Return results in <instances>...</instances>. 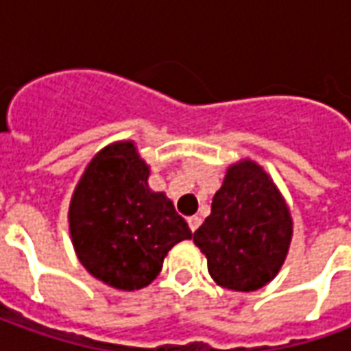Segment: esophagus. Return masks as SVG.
Segmentation results:
<instances>
[{
	"label": "esophagus",
	"instance_id": "esophagus-1",
	"mask_svg": "<svg viewBox=\"0 0 351 351\" xmlns=\"http://www.w3.org/2000/svg\"><path fill=\"white\" fill-rule=\"evenodd\" d=\"M188 226H190L191 231H195V229L201 226V218H199V216H190V218H188Z\"/></svg>",
	"mask_w": 351,
	"mask_h": 351
}]
</instances>
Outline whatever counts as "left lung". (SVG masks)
I'll return each mask as SVG.
<instances>
[{"instance_id":"left-lung-1","label":"left lung","mask_w":351,"mask_h":351,"mask_svg":"<svg viewBox=\"0 0 351 351\" xmlns=\"http://www.w3.org/2000/svg\"><path fill=\"white\" fill-rule=\"evenodd\" d=\"M291 235V214L276 184L256 161L243 160L228 169L193 243L218 286L256 291L278 274Z\"/></svg>"}]
</instances>
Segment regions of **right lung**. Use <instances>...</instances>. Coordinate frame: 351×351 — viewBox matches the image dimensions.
<instances>
[{"instance_id":"obj_1","label":"right lung","mask_w":351,"mask_h":351,"mask_svg":"<svg viewBox=\"0 0 351 351\" xmlns=\"http://www.w3.org/2000/svg\"><path fill=\"white\" fill-rule=\"evenodd\" d=\"M148 175L137 146L112 143L88 163L69 205L79 261L92 276L123 291L148 286L167 252L191 239L167 195L148 188Z\"/></svg>"}]
</instances>
